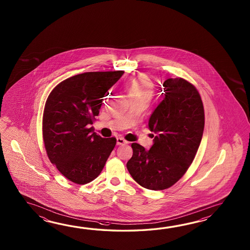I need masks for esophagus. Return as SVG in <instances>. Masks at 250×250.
<instances>
[{"mask_svg": "<svg viewBox=\"0 0 250 250\" xmlns=\"http://www.w3.org/2000/svg\"><path fill=\"white\" fill-rule=\"evenodd\" d=\"M127 143V140H125L124 138L122 137L117 138V145L118 146H122V145H126Z\"/></svg>", "mask_w": 250, "mask_h": 250, "instance_id": "obj_1", "label": "esophagus"}]
</instances>
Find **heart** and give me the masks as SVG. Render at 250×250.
<instances>
[{"instance_id": "obj_1", "label": "heart", "mask_w": 250, "mask_h": 250, "mask_svg": "<svg viewBox=\"0 0 250 250\" xmlns=\"http://www.w3.org/2000/svg\"><path fill=\"white\" fill-rule=\"evenodd\" d=\"M128 96L136 99H150L154 96V83L146 75H139L127 86Z\"/></svg>"}]
</instances>
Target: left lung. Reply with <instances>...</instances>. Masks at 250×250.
<instances>
[{"label":"left lung","instance_id":"1","mask_svg":"<svg viewBox=\"0 0 250 250\" xmlns=\"http://www.w3.org/2000/svg\"><path fill=\"white\" fill-rule=\"evenodd\" d=\"M165 99L155 108L148 126L154 136L149 150L133 143L127 161L130 175L140 186L163 190L186 173L202 139L205 111L195 85L182 78L164 82Z\"/></svg>","mask_w":250,"mask_h":250}]
</instances>
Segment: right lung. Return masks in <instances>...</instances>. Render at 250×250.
<instances>
[{
  "instance_id": "1",
  "label": "right lung",
  "mask_w": 250,
  "mask_h": 250,
  "mask_svg": "<svg viewBox=\"0 0 250 250\" xmlns=\"http://www.w3.org/2000/svg\"><path fill=\"white\" fill-rule=\"evenodd\" d=\"M124 71L75 75L53 88L42 114V138L48 158L69 181L84 185L101 173L116 145L89 127L108 90Z\"/></svg>"
}]
</instances>
